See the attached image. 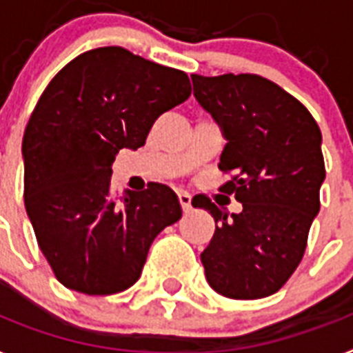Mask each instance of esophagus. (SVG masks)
I'll return each mask as SVG.
<instances>
[{"mask_svg": "<svg viewBox=\"0 0 353 353\" xmlns=\"http://www.w3.org/2000/svg\"><path fill=\"white\" fill-rule=\"evenodd\" d=\"M179 203H181V208H183V212H190L192 210V197L188 196V194H186V192H181V194H179Z\"/></svg>", "mask_w": 353, "mask_h": 353, "instance_id": "1", "label": "esophagus"}]
</instances>
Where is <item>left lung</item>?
<instances>
[{
	"label": "left lung",
	"mask_w": 353,
	"mask_h": 353,
	"mask_svg": "<svg viewBox=\"0 0 353 353\" xmlns=\"http://www.w3.org/2000/svg\"><path fill=\"white\" fill-rule=\"evenodd\" d=\"M194 97L225 137L219 168L236 174L221 186L239 214L194 197L216 221L201 254L208 285L230 299L276 294L299 266L319 214L325 181L323 136L312 114L279 85L256 74H194Z\"/></svg>",
	"instance_id": "obj_1"
}]
</instances>
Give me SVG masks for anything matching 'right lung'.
<instances>
[{
	"instance_id": "right-lung-1",
	"label": "right lung",
	"mask_w": 353,
	"mask_h": 353,
	"mask_svg": "<svg viewBox=\"0 0 353 353\" xmlns=\"http://www.w3.org/2000/svg\"><path fill=\"white\" fill-rule=\"evenodd\" d=\"M190 96L188 76L121 47L88 50L41 94L23 136L25 208L57 281L88 296L130 288L157 234L181 219L161 183L110 194L112 163Z\"/></svg>"
}]
</instances>
